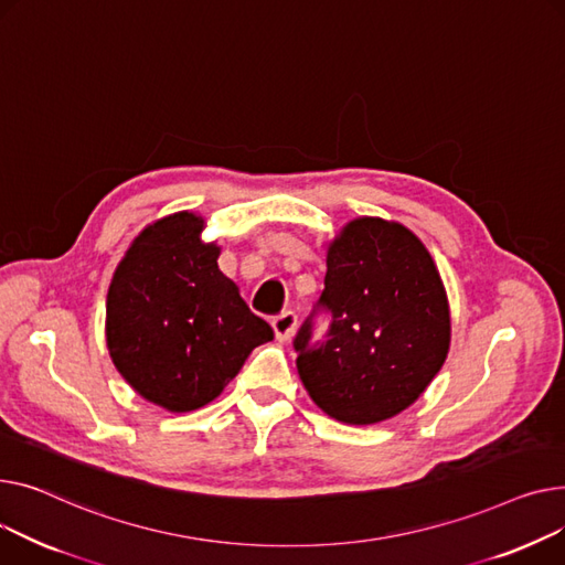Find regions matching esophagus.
Instances as JSON below:
<instances>
[{"label":"esophagus","mask_w":565,"mask_h":565,"mask_svg":"<svg viewBox=\"0 0 565 565\" xmlns=\"http://www.w3.org/2000/svg\"><path fill=\"white\" fill-rule=\"evenodd\" d=\"M271 326H274L276 340H278V342H287V340L294 335V330H296V326H298V317H296V312L285 310V312H280L278 317H274Z\"/></svg>","instance_id":"obj_1"}]
</instances>
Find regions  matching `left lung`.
<instances>
[{"label":"left lung","mask_w":565,"mask_h":565,"mask_svg":"<svg viewBox=\"0 0 565 565\" xmlns=\"http://www.w3.org/2000/svg\"><path fill=\"white\" fill-rule=\"evenodd\" d=\"M323 291L294 340L296 370L312 402L344 424H376L406 411L445 364L447 291L424 244L402 223L362 216L328 246ZM331 315L326 343L311 323Z\"/></svg>","instance_id":"left-lung-1"}]
</instances>
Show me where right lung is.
<instances>
[{"label":"right lung","instance_id":"add662e5","mask_svg":"<svg viewBox=\"0 0 565 565\" xmlns=\"http://www.w3.org/2000/svg\"><path fill=\"white\" fill-rule=\"evenodd\" d=\"M203 216L178 212L131 242L107 294V347L120 376L171 413L214 402L250 351L274 340L205 244Z\"/></svg>","mask_w":565,"mask_h":565}]
</instances>
